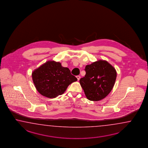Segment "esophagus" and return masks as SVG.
Listing matches in <instances>:
<instances>
[{
    "mask_svg": "<svg viewBox=\"0 0 148 148\" xmlns=\"http://www.w3.org/2000/svg\"><path fill=\"white\" fill-rule=\"evenodd\" d=\"M76 78H77V79L78 81H79L80 78H81V77H80V76L79 75L76 76Z\"/></svg>",
    "mask_w": 148,
    "mask_h": 148,
    "instance_id": "1",
    "label": "esophagus"
}]
</instances>
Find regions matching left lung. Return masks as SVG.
I'll return each instance as SVG.
<instances>
[{"instance_id": "1", "label": "left lung", "mask_w": 148, "mask_h": 148, "mask_svg": "<svg viewBox=\"0 0 148 148\" xmlns=\"http://www.w3.org/2000/svg\"><path fill=\"white\" fill-rule=\"evenodd\" d=\"M84 77L79 79L87 98L99 101L111 91L116 77L115 69L106 60H99L86 66Z\"/></svg>"}]
</instances>
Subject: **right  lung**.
Instances as JSON below:
<instances>
[{
    "label": "right lung",
    "instance_id": "right-lung-1",
    "mask_svg": "<svg viewBox=\"0 0 148 148\" xmlns=\"http://www.w3.org/2000/svg\"><path fill=\"white\" fill-rule=\"evenodd\" d=\"M33 82L38 92L53 98L64 94L70 84L77 79L59 62L48 61L32 73Z\"/></svg>",
    "mask_w": 148,
    "mask_h": 148
}]
</instances>
